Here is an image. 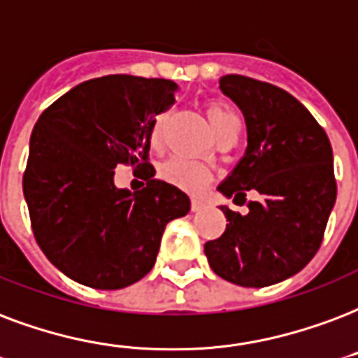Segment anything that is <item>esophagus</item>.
I'll use <instances>...</instances> for the list:
<instances>
[{"label": "esophagus", "mask_w": 358, "mask_h": 358, "mask_svg": "<svg viewBox=\"0 0 358 358\" xmlns=\"http://www.w3.org/2000/svg\"><path fill=\"white\" fill-rule=\"evenodd\" d=\"M204 206H206V203H204L203 199H201V197H191V208L195 210V212H197V210H201V208H204Z\"/></svg>", "instance_id": "esophagus-1"}]
</instances>
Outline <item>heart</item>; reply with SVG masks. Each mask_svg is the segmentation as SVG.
Returning <instances> with one entry per match:
<instances>
[{
    "instance_id": "heart-1",
    "label": "heart",
    "mask_w": 358,
    "mask_h": 358,
    "mask_svg": "<svg viewBox=\"0 0 358 358\" xmlns=\"http://www.w3.org/2000/svg\"><path fill=\"white\" fill-rule=\"evenodd\" d=\"M208 120L212 129H214L215 135H220L225 129H231V127H240L238 116L225 105H210L208 110ZM163 114H159L157 118L154 120L152 124V129H150V138H152V144H157L161 138V125H163ZM210 167L203 161L197 159H187V157H171L163 163L161 167V174L163 178H167L169 182L180 185V187H185V189H199L201 185H204L210 178Z\"/></svg>"
}]
</instances>
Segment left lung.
Listing matches in <instances>:
<instances>
[{"mask_svg":"<svg viewBox=\"0 0 358 358\" xmlns=\"http://www.w3.org/2000/svg\"><path fill=\"white\" fill-rule=\"evenodd\" d=\"M220 88L238 105L248 127L244 157L217 189L245 197V215L220 206L227 229L204 244L215 274L242 287H266L304 268L323 242L336 203L331 141L299 99L268 82L225 75Z\"/></svg>","mask_w":358,"mask_h":358,"instance_id":"1","label":"left lung"}]
</instances>
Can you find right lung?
<instances>
[{
  "mask_svg": "<svg viewBox=\"0 0 358 358\" xmlns=\"http://www.w3.org/2000/svg\"><path fill=\"white\" fill-rule=\"evenodd\" d=\"M176 88L165 78L101 76L69 90L37 120L24 197L37 244L71 280L94 289L143 280L167 223L189 212V197L163 180L133 193L114 185L116 165L152 167L150 129L173 106Z\"/></svg>",
  "mask_w": 358,
  "mask_h": 358,
  "instance_id": "right-lung-1",
  "label": "right lung"
}]
</instances>
